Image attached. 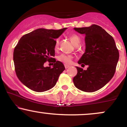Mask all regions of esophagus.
<instances>
[{
	"instance_id": "1",
	"label": "esophagus",
	"mask_w": 127,
	"mask_h": 127,
	"mask_svg": "<svg viewBox=\"0 0 127 127\" xmlns=\"http://www.w3.org/2000/svg\"><path fill=\"white\" fill-rule=\"evenodd\" d=\"M64 67H65V68H68L70 67V65H66V64H65L64 65Z\"/></svg>"
}]
</instances>
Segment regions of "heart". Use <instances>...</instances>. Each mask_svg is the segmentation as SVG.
I'll return each instance as SVG.
<instances>
[{
	"label": "heart",
	"instance_id": "obj_1",
	"mask_svg": "<svg viewBox=\"0 0 127 127\" xmlns=\"http://www.w3.org/2000/svg\"><path fill=\"white\" fill-rule=\"evenodd\" d=\"M69 38L70 39L71 42L73 43L74 45L76 46L77 45H78L80 42V37H79V36L77 35L76 34H70L69 35ZM59 39H57L55 40V49H57L59 46ZM73 59V57L71 55H68V54H62L59 55L57 57V59L59 62L63 63L65 64L68 65L71 63Z\"/></svg>",
	"mask_w": 127,
	"mask_h": 127
}]
</instances>
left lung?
Returning <instances> with one entry per match:
<instances>
[{
    "mask_svg": "<svg viewBox=\"0 0 127 127\" xmlns=\"http://www.w3.org/2000/svg\"><path fill=\"white\" fill-rule=\"evenodd\" d=\"M74 30L85 35V51L78 64L88 65L86 70L76 67L78 73L73 79L74 85L83 91H97L113 78L119 51L112 36L100 26L93 24Z\"/></svg>",
    "mask_w": 127,
    "mask_h": 127,
    "instance_id": "1",
    "label": "left lung"
}]
</instances>
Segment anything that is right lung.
I'll list each match as a JSON object with an SVG mask.
<instances>
[{
	"mask_svg": "<svg viewBox=\"0 0 127 127\" xmlns=\"http://www.w3.org/2000/svg\"><path fill=\"white\" fill-rule=\"evenodd\" d=\"M66 29H38L20 39L14 49L13 59L16 75L27 88L43 92L55 85L65 67L62 63L52 58L55 56V39ZM52 58L55 62L53 68H45L44 62Z\"/></svg>",
	"mask_w": 127,
	"mask_h": 127,
	"instance_id": "obj_1",
	"label": "right lung"
}]
</instances>
